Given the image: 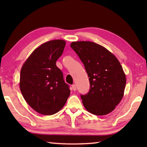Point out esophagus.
<instances>
[{
  "mask_svg": "<svg viewBox=\"0 0 147 147\" xmlns=\"http://www.w3.org/2000/svg\"><path fill=\"white\" fill-rule=\"evenodd\" d=\"M72 88H73V91H76V85H75V84H74V85H72Z\"/></svg>",
  "mask_w": 147,
  "mask_h": 147,
  "instance_id": "34e87169",
  "label": "esophagus"
}]
</instances>
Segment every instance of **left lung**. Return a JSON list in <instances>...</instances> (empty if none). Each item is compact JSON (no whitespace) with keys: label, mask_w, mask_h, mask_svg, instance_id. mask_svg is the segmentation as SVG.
Returning <instances> with one entry per match:
<instances>
[{"label":"left lung","mask_w":147,"mask_h":147,"mask_svg":"<svg viewBox=\"0 0 147 147\" xmlns=\"http://www.w3.org/2000/svg\"><path fill=\"white\" fill-rule=\"evenodd\" d=\"M71 47L90 78V91L81 95L84 107L96 115L111 113L123 98L126 86V75L119 61L107 49L94 42H73Z\"/></svg>","instance_id":"1"}]
</instances>
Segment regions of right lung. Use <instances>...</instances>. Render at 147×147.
I'll list each match as a JSON object with an SVG mask.
<instances>
[{"instance_id": "right-lung-1", "label": "right lung", "mask_w": 147, "mask_h": 147, "mask_svg": "<svg viewBox=\"0 0 147 147\" xmlns=\"http://www.w3.org/2000/svg\"><path fill=\"white\" fill-rule=\"evenodd\" d=\"M65 43L63 40L43 43L34 50L21 67V92L28 104L41 114L57 113L70 95L63 74L56 65Z\"/></svg>"}]
</instances>
